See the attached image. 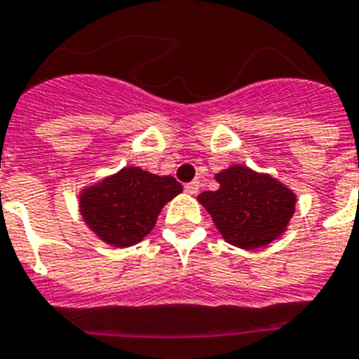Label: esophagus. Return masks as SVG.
I'll return each mask as SVG.
<instances>
[{
  "mask_svg": "<svg viewBox=\"0 0 359 359\" xmlns=\"http://www.w3.org/2000/svg\"><path fill=\"white\" fill-rule=\"evenodd\" d=\"M184 191L188 195H195L197 191H199V180H194V182H188V184L184 186Z\"/></svg>",
  "mask_w": 359,
  "mask_h": 359,
  "instance_id": "34e87169",
  "label": "esophagus"
}]
</instances>
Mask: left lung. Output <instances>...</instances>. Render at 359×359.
<instances>
[{"label": "left lung", "instance_id": "obj_1", "mask_svg": "<svg viewBox=\"0 0 359 359\" xmlns=\"http://www.w3.org/2000/svg\"><path fill=\"white\" fill-rule=\"evenodd\" d=\"M219 189L203 191L201 205L208 210L226 243L258 249L282 234L295 212V194L269 175L245 165H232L215 175Z\"/></svg>", "mask_w": 359, "mask_h": 359}]
</instances>
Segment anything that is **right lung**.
<instances>
[{
    "instance_id": "obj_1",
    "label": "right lung",
    "mask_w": 359,
    "mask_h": 359,
    "mask_svg": "<svg viewBox=\"0 0 359 359\" xmlns=\"http://www.w3.org/2000/svg\"><path fill=\"white\" fill-rule=\"evenodd\" d=\"M182 191L173 177L123 168L81 194V214L95 234L114 247H130L153 230L162 206Z\"/></svg>"
}]
</instances>
